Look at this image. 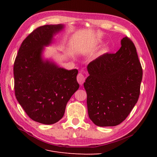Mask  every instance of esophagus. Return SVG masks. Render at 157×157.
<instances>
[{
	"instance_id": "esophagus-1",
	"label": "esophagus",
	"mask_w": 157,
	"mask_h": 157,
	"mask_svg": "<svg viewBox=\"0 0 157 157\" xmlns=\"http://www.w3.org/2000/svg\"><path fill=\"white\" fill-rule=\"evenodd\" d=\"M77 79L78 82L79 84H80V85H82L83 83H84V81H85V77H84V76L82 73H79V74L77 75Z\"/></svg>"
}]
</instances>
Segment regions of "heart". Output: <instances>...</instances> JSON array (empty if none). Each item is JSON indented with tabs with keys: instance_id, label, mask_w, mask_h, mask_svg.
I'll list each match as a JSON object with an SVG mask.
<instances>
[{
	"instance_id": "1",
	"label": "heart",
	"mask_w": 157,
	"mask_h": 157,
	"mask_svg": "<svg viewBox=\"0 0 157 157\" xmlns=\"http://www.w3.org/2000/svg\"><path fill=\"white\" fill-rule=\"evenodd\" d=\"M101 43V42H99ZM111 50V47L108 46V45H106L103 47V48L101 49V52H100V54H107L108 52H109V51Z\"/></svg>"
}]
</instances>
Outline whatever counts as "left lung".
<instances>
[{"label": "left lung", "mask_w": 157, "mask_h": 157, "mask_svg": "<svg viewBox=\"0 0 157 157\" xmlns=\"http://www.w3.org/2000/svg\"><path fill=\"white\" fill-rule=\"evenodd\" d=\"M115 54L91 61L84 83L89 118L98 126H115L124 121L138 100L143 71L136 47L124 37Z\"/></svg>", "instance_id": "8db88e82"}]
</instances>
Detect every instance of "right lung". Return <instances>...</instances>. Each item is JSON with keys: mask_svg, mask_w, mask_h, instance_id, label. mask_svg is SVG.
I'll use <instances>...</instances> for the list:
<instances>
[{"mask_svg": "<svg viewBox=\"0 0 157 157\" xmlns=\"http://www.w3.org/2000/svg\"><path fill=\"white\" fill-rule=\"evenodd\" d=\"M64 25L38 27L23 41L13 65L14 90L17 101L32 120L52 124L63 117L66 105L79 88L77 69L60 67L44 59V47Z\"/></svg>", "mask_w": 157, "mask_h": 157, "instance_id": "1", "label": "right lung"}]
</instances>
